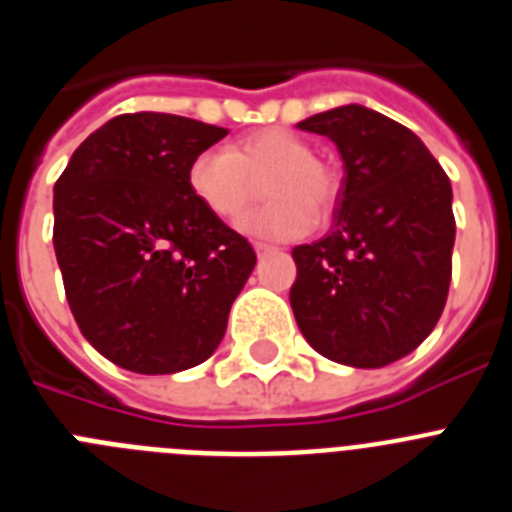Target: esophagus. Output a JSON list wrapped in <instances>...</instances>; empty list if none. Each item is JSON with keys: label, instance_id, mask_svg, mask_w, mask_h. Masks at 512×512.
<instances>
[{"label": "esophagus", "instance_id": "esophagus-1", "mask_svg": "<svg viewBox=\"0 0 512 512\" xmlns=\"http://www.w3.org/2000/svg\"><path fill=\"white\" fill-rule=\"evenodd\" d=\"M253 251L259 253V256H264V253L277 251V248H274V246H269V243H253Z\"/></svg>", "mask_w": 512, "mask_h": 512}]
</instances>
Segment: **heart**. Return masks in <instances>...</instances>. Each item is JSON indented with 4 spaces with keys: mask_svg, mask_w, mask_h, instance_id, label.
Returning <instances> with one entry per match:
<instances>
[{
    "mask_svg": "<svg viewBox=\"0 0 512 512\" xmlns=\"http://www.w3.org/2000/svg\"><path fill=\"white\" fill-rule=\"evenodd\" d=\"M269 197L264 207L243 220V230L261 238H302L315 228V212L336 200V179L312 158V148L284 128H264L238 140L230 151L207 148L192 158L187 182L194 200L220 220H235L253 197L251 179Z\"/></svg>",
    "mask_w": 512,
    "mask_h": 512,
    "instance_id": "1",
    "label": "heart"
}]
</instances>
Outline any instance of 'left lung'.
Masks as SVG:
<instances>
[{"label":"left lung","mask_w":512,"mask_h":512,"mask_svg":"<svg viewBox=\"0 0 512 512\" xmlns=\"http://www.w3.org/2000/svg\"><path fill=\"white\" fill-rule=\"evenodd\" d=\"M297 128L336 143L343 187L333 230L292 251L295 320L325 359L379 369L428 338L449 297V176L413 130L361 104Z\"/></svg>","instance_id":"left-lung-1"}]
</instances>
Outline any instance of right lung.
I'll list each match as a JSON object with an SVG mask.
<instances>
[{"mask_svg":"<svg viewBox=\"0 0 512 512\" xmlns=\"http://www.w3.org/2000/svg\"><path fill=\"white\" fill-rule=\"evenodd\" d=\"M228 130L166 112L104 122L53 187V248L81 336L135 374L202 364L256 253L194 200L187 171Z\"/></svg>","mask_w":512,"mask_h":512,"instance_id":"1","label":"right lung"}]
</instances>
